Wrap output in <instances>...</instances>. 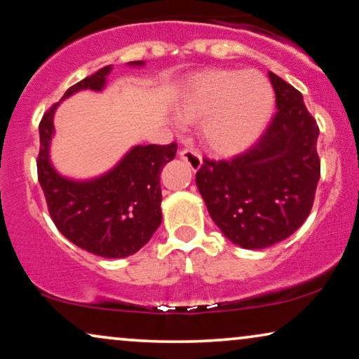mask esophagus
Here are the masks:
<instances>
[{"instance_id": "esophagus-1", "label": "esophagus", "mask_w": 359, "mask_h": 359, "mask_svg": "<svg viewBox=\"0 0 359 359\" xmlns=\"http://www.w3.org/2000/svg\"><path fill=\"white\" fill-rule=\"evenodd\" d=\"M180 157L183 158L184 162L189 165V168H191L192 171H197V170H199V168L202 167V157H201V154L197 152V150H194V149H184V150H181Z\"/></svg>"}]
</instances>
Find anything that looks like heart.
<instances>
[{"label": "heart", "instance_id": "1", "mask_svg": "<svg viewBox=\"0 0 359 359\" xmlns=\"http://www.w3.org/2000/svg\"><path fill=\"white\" fill-rule=\"evenodd\" d=\"M275 93L257 71L215 69L196 76L176 102L183 123L199 124L207 149L218 155L243 152L266 129L273 111Z\"/></svg>", "mask_w": 359, "mask_h": 359}]
</instances>
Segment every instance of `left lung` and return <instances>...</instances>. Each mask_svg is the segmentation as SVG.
Here are the masks:
<instances>
[{
    "label": "left lung",
    "instance_id": "8db88e82",
    "mask_svg": "<svg viewBox=\"0 0 359 359\" xmlns=\"http://www.w3.org/2000/svg\"><path fill=\"white\" fill-rule=\"evenodd\" d=\"M277 113L261 139L230 160H204L196 184L223 235L244 249L287 240L308 218L320 178L319 128L303 95L269 72Z\"/></svg>",
    "mask_w": 359,
    "mask_h": 359
}]
</instances>
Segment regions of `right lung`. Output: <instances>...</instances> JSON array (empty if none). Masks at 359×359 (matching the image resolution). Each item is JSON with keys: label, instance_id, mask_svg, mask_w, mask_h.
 <instances>
[{"label": "right lung", "instance_id": "add662e5", "mask_svg": "<svg viewBox=\"0 0 359 359\" xmlns=\"http://www.w3.org/2000/svg\"><path fill=\"white\" fill-rule=\"evenodd\" d=\"M144 65V61L128 63L131 67ZM111 69L113 66L102 67L69 87L61 102L81 90L102 92ZM61 102L45 113L39 126V181L50 215L67 240L84 251L107 259L133 256L162 223L160 173L175 158L178 145H134L105 173L89 180L69 178L61 175L50 158L53 118Z\"/></svg>", "mask_w": 359, "mask_h": 359}]
</instances>
